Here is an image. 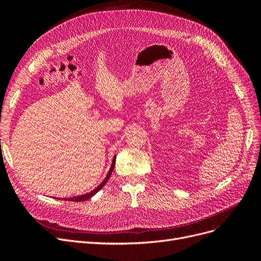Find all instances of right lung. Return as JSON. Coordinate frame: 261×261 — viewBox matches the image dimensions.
Returning <instances> with one entry per match:
<instances>
[{
	"mask_svg": "<svg viewBox=\"0 0 261 261\" xmlns=\"http://www.w3.org/2000/svg\"><path fill=\"white\" fill-rule=\"evenodd\" d=\"M115 160H116V156H114L113 158V161H112V165H111V167H110V170H109V172H108V174H107V176L105 177V180L97 186L96 187L94 190H92L91 193H89V194H86V195H81V196H77V197H72V198H66V199H62V200H65V201H74V202H81V201H86V200H88V199H90V198H92L96 193H97V191H99L103 186H105V184L108 182V180H109V177H110V175L112 174V171H113V169H114V165H115Z\"/></svg>",
	"mask_w": 261,
	"mask_h": 261,
	"instance_id": "obj_1",
	"label": "right lung"
}]
</instances>
